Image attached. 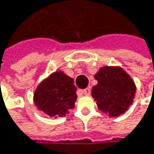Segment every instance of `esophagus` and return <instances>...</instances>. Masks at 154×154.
I'll use <instances>...</instances> for the list:
<instances>
[{"label":"esophagus","instance_id":"esophagus-1","mask_svg":"<svg viewBox=\"0 0 154 154\" xmlns=\"http://www.w3.org/2000/svg\"><path fill=\"white\" fill-rule=\"evenodd\" d=\"M82 91H83V93L85 95H90L91 94V89L90 88H85V89H84Z\"/></svg>","mask_w":154,"mask_h":154}]
</instances>
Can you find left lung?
I'll return each mask as SVG.
<instances>
[{
  "label": "left lung",
  "instance_id": "1",
  "mask_svg": "<svg viewBox=\"0 0 154 154\" xmlns=\"http://www.w3.org/2000/svg\"><path fill=\"white\" fill-rule=\"evenodd\" d=\"M98 81L91 89V96L99 109L108 116H119L128 110L135 97L136 85L122 68H101L94 75Z\"/></svg>",
  "mask_w": 154,
  "mask_h": 154
}]
</instances>
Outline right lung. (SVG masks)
Returning <instances> with one entry per match:
<instances>
[{
    "instance_id": "right-lung-1",
    "label": "right lung",
    "mask_w": 154,
    "mask_h": 154,
    "mask_svg": "<svg viewBox=\"0 0 154 154\" xmlns=\"http://www.w3.org/2000/svg\"><path fill=\"white\" fill-rule=\"evenodd\" d=\"M76 92L73 78L56 71L38 85L33 100L37 107L49 116L63 117L74 108Z\"/></svg>"
}]
</instances>
